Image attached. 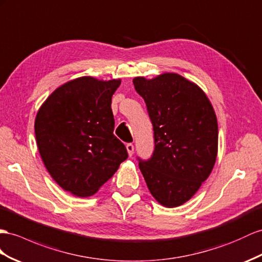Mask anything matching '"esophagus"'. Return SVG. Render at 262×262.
Here are the masks:
<instances>
[{
    "mask_svg": "<svg viewBox=\"0 0 262 262\" xmlns=\"http://www.w3.org/2000/svg\"><path fill=\"white\" fill-rule=\"evenodd\" d=\"M126 149H127V152H128V155L133 156V154H134V145L133 144H127L126 145Z\"/></svg>",
    "mask_w": 262,
    "mask_h": 262,
    "instance_id": "1",
    "label": "esophagus"
}]
</instances>
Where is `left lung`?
<instances>
[{"instance_id":"left-lung-1","label":"left lung","mask_w":262,"mask_h":262,"mask_svg":"<svg viewBox=\"0 0 262 262\" xmlns=\"http://www.w3.org/2000/svg\"><path fill=\"white\" fill-rule=\"evenodd\" d=\"M133 83L146 103L155 143L149 159L138 158L139 169L160 205L178 207L195 195L216 163V114L203 90L178 74Z\"/></svg>"}]
</instances>
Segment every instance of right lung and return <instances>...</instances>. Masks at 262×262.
<instances>
[{
	"label": "right lung",
	"mask_w": 262,
	"mask_h": 262,
	"mask_svg": "<svg viewBox=\"0 0 262 262\" xmlns=\"http://www.w3.org/2000/svg\"><path fill=\"white\" fill-rule=\"evenodd\" d=\"M120 79L83 76L59 86L35 118L39 155L57 185L89 197L112 178L128 157L114 135L112 96Z\"/></svg>",
	"instance_id": "1"
}]
</instances>
